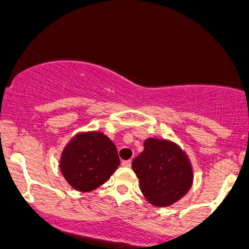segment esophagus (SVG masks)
Returning a JSON list of instances; mask_svg holds the SVG:
<instances>
[{
  "mask_svg": "<svg viewBox=\"0 0 249 249\" xmlns=\"http://www.w3.org/2000/svg\"><path fill=\"white\" fill-rule=\"evenodd\" d=\"M122 165H123V166H125V167H131V165H132V161H131V160H124L122 162Z\"/></svg>",
  "mask_w": 249,
  "mask_h": 249,
  "instance_id": "obj_1",
  "label": "esophagus"
}]
</instances>
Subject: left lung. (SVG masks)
Instances as JSON below:
<instances>
[{"instance_id": "left-lung-1", "label": "left lung", "mask_w": 249, "mask_h": 249, "mask_svg": "<svg viewBox=\"0 0 249 249\" xmlns=\"http://www.w3.org/2000/svg\"><path fill=\"white\" fill-rule=\"evenodd\" d=\"M132 168L142 194L154 206L174 204L192 186L193 172L187 156L168 141L146 139L144 151L133 159Z\"/></svg>"}]
</instances>
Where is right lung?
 Returning a JSON list of instances; mask_svg holds the SVG:
<instances>
[{
    "mask_svg": "<svg viewBox=\"0 0 249 249\" xmlns=\"http://www.w3.org/2000/svg\"><path fill=\"white\" fill-rule=\"evenodd\" d=\"M119 164L117 147L105 134L87 132L77 134L65 146L59 167L75 190L90 192L104 184Z\"/></svg>",
    "mask_w": 249,
    "mask_h": 249,
    "instance_id": "obj_1",
    "label": "right lung"
}]
</instances>
